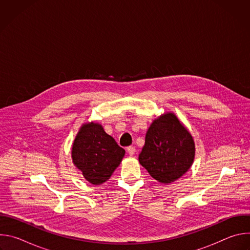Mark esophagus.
Returning <instances> with one entry per match:
<instances>
[{"mask_svg": "<svg viewBox=\"0 0 250 250\" xmlns=\"http://www.w3.org/2000/svg\"><path fill=\"white\" fill-rule=\"evenodd\" d=\"M126 151H127V153H128V155H130V156H132L134 153H135V148L133 147V146H128L127 148H126Z\"/></svg>", "mask_w": 250, "mask_h": 250, "instance_id": "1", "label": "esophagus"}]
</instances>
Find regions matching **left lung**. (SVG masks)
Here are the masks:
<instances>
[{
    "instance_id": "8db88e82",
    "label": "left lung",
    "mask_w": 250,
    "mask_h": 250,
    "mask_svg": "<svg viewBox=\"0 0 250 250\" xmlns=\"http://www.w3.org/2000/svg\"><path fill=\"white\" fill-rule=\"evenodd\" d=\"M195 152L191 132L174 113L168 112L151 123L138 161L155 180L170 184L191 168Z\"/></svg>"
}]
</instances>
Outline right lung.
<instances>
[{"instance_id":"right-lung-1","label":"right lung","mask_w":250,"mask_h":250,"mask_svg":"<svg viewBox=\"0 0 250 250\" xmlns=\"http://www.w3.org/2000/svg\"><path fill=\"white\" fill-rule=\"evenodd\" d=\"M125 151L98 123H85L73 141L71 157L85 179L93 185L108 181Z\"/></svg>"}]
</instances>
